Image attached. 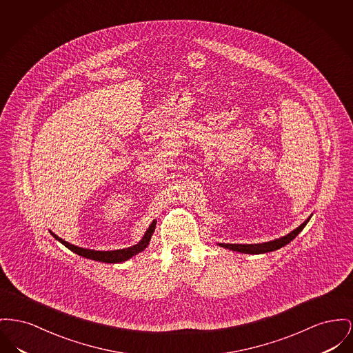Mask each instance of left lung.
<instances>
[{
	"label": "left lung",
	"instance_id": "8db88e82",
	"mask_svg": "<svg viewBox=\"0 0 353 353\" xmlns=\"http://www.w3.org/2000/svg\"><path fill=\"white\" fill-rule=\"evenodd\" d=\"M311 216L301 224L299 225L297 228L293 229L292 232H290L288 234L283 236V237H279V239H274L272 241H267V243H260V244H229V243H216L219 247H223V248L230 249L233 252H240V253H248V254H261V253H268V252H273V250H277V249L283 248L285 247L287 244H290V241L304 229V227L307 225V223L310 221Z\"/></svg>",
	"mask_w": 353,
	"mask_h": 353
}]
</instances>
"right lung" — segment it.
<instances>
[{"instance_id":"1","label":"right lung","mask_w":353,"mask_h":353,"mask_svg":"<svg viewBox=\"0 0 353 353\" xmlns=\"http://www.w3.org/2000/svg\"><path fill=\"white\" fill-rule=\"evenodd\" d=\"M154 228H156V221H153V223L149 225V228L146 229L145 234L143 236V239H141L136 245H132V247H128V248L114 249V250H94V249H86L83 248V247H77V245H73V244L65 241L61 237H59L57 234H54L52 230H49V232H50V234H52L57 241H60L66 248L70 249V250L74 252V253H77L79 256H83L85 259H89V260L100 261V263L116 264V263L126 261V260L132 259L133 256H136L137 253L143 252V250L149 245V241H150V239H152V234H153V232H154Z\"/></svg>"}]
</instances>
